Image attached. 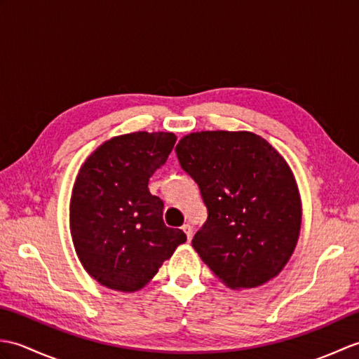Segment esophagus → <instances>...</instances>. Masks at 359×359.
Wrapping results in <instances>:
<instances>
[{
  "instance_id": "1",
  "label": "esophagus",
  "mask_w": 359,
  "mask_h": 359,
  "mask_svg": "<svg viewBox=\"0 0 359 359\" xmlns=\"http://www.w3.org/2000/svg\"><path fill=\"white\" fill-rule=\"evenodd\" d=\"M182 230L185 231V234H187V238H188V241H191V238H193V226L189 225V224H185L184 226H182Z\"/></svg>"
}]
</instances>
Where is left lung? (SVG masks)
<instances>
[{
  "label": "left lung",
  "mask_w": 359,
  "mask_h": 359,
  "mask_svg": "<svg viewBox=\"0 0 359 359\" xmlns=\"http://www.w3.org/2000/svg\"><path fill=\"white\" fill-rule=\"evenodd\" d=\"M199 185L208 219L193 247L231 288L265 284L293 255L302 207L294 175L271 144L248 131H202L175 147Z\"/></svg>",
  "instance_id": "8db88e82"
}]
</instances>
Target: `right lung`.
<instances>
[{
    "label": "right lung",
    "instance_id": "obj_1",
    "mask_svg": "<svg viewBox=\"0 0 359 359\" xmlns=\"http://www.w3.org/2000/svg\"><path fill=\"white\" fill-rule=\"evenodd\" d=\"M177 140L172 133H131L100 144L72 188L71 236L90 278L133 293L156 276L187 236L163 222V202L148 182Z\"/></svg>",
    "mask_w": 359,
    "mask_h": 359
}]
</instances>
